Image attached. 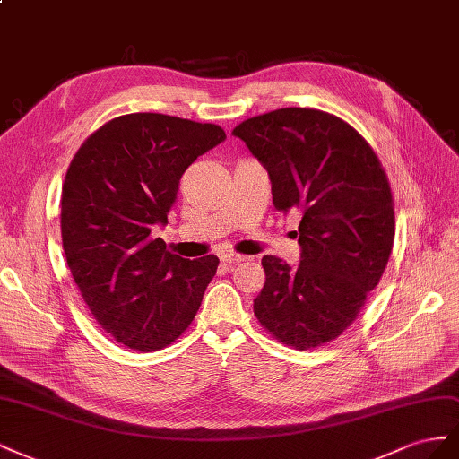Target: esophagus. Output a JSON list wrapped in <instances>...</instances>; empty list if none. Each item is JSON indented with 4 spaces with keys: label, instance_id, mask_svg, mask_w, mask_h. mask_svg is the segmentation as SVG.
<instances>
[{
    "label": "esophagus",
    "instance_id": "34e87169",
    "mask_svg": "<svg viewBox=\"0 0 459 459\" xmlns=\"http://www.w3.org/2000/svg\"><path fill=\"white\" fill-rule=\"evenodd\" d=\"M246 259H247L246 255L234 254V252L221 254V261H222V264H227V265H237V264H240V261H246Z\"/></svg>",
    "mask_w": 459,
    "mask_h": 459
}]
</instances>
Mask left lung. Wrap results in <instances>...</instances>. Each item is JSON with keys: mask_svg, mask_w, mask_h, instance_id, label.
<instances>
[{"mask_svg": "<svg viewBox=\"0 0 459 459\" xmlns=\"http://www.w3.org/2000/svg\"><path fill=\"white\" fill-rule=\"evenodd\" d=\"M234 136L267 169L273 204L299 212V264L264 255L254 313L274 338L309 350L342 334L381 281L394 205L381 161L358 130L317 109L246 119Z\"/></svg>", "mask_w": 459, "mask_h": 459, "instance_id": "1", "label": "left lung"}]
</instances>
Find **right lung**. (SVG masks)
<instances>
[{
    "instance_id": "1",
    "label": "right lung",
    "mask_w": 459,
    "mask_h": 459,
    "mask_svg": "<svg viewBox=\"0 0 459 459\" xmlns=\"http://www.w3.org/2000/svg\"><path fill=\"white\" fill-rule=\"evenodd\" d=\"M225 138L217 125L130 113L73 157L61 192L65 257L91 316L126 348L171 344L215 277L217 255H175L152 230L167 225L186 169Z\"/></svg>"
}]
</instances>
